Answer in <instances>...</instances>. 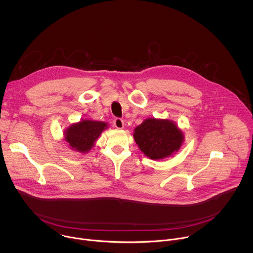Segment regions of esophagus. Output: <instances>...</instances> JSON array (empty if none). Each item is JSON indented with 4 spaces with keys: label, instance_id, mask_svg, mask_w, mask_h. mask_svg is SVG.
<instances>
[{
    "label": "esophagus",
    "instance_id": "obj_1",
    "mask_svg": "<svg viewBox=\"0 0 253 253\" xmlns=\"http://www.w3.org/2000/svg\"><path fill=\"white\" fill-rule=\"evenodd\" d=\"M113 123H114V126L116 128H118V129L124 128V121L121 118H116Z\"/></svg>",
    "mask_w": 253,
    "mask_h": 253
}]
</instances>
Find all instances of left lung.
<instances>
[{
	"mask_svg": "<svg viewBox=\"0 0 253 253\" xmlns=\"http://www.w3.org/2000/svg\"><path fill=\"white\" fill-rule=\"evenodd\" d=\"M134 140L145 156L152 160H162L180 149L184 134L169 120L146 119L135 127Z\"/></svg>",
	"mask_w": 253,
	"mask_h": 253,
	"instance_id": "obj_1",
	"label": "left lung"
}]
</instances>
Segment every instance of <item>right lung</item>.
<instances>
[{
    "label": "right lung",
    "instance_id": "add662e5",
    "mask_svg": "<svg viewBox=\"0 0 253 253\" xmlns=\"http://www.w3.org/2000/svg\"><path fill=\"white\" fill-rule=\"evenodd\" d=\"M107 126L104 122L82 120L65 130V141L74 151L87 153L94 146L101 132L107 128Z\"/></svg>",
    "mask_w": 253,
    "mask_h": 253
}]
</instances>
